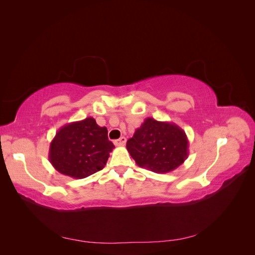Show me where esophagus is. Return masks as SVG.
Listing matches in <instances>:
<instances>
[{
  "mask_svg": "<svg viewBox=\"0 0 255 255\" xmlns=\"http://www.w3.org/2000/svg\"><path fill=\"white\" fill-rule=\"evenodd\" d=\"M126 142H127V138L126 137H120L119 139H117V140H115L114 141V143L116 144V145H118V146H121V145H125L126 144Z\"/></svg>",
  "mask_w": 255,
  "mask_h": 255,
  "instance_id": "obj_1",
  "label": "esophagus"
}]
</instances>
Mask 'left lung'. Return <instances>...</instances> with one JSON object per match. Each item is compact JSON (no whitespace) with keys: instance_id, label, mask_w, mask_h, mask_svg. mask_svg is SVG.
<instances>
[{"instance_id":"left-lung-1","label":"left lung","mask_w":255,"mask_h":255,"mask_svg":"<svg viewBox=\"0 0 255 255\" xmlns=\"http://www.w3.org/2000/svg\"><path fill=\"white\" fill-rule=\"evenodd\" d=\"M188 138L175 123L146 118L132 138L127 149L136 164L156 173L170 172L188 157Z\"/></svg>"}]
</instances>
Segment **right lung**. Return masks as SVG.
Segmentation results:
<instances>
[{
	"mask_svg": "<svg viewBox=\"0 0 255 255\" xmlns=\"http://www.w3.org/2000/svg\"><path fill=\"white\" fill-rule=\"evenodd\" d=\"M114 148L107 128L88 117L57 130L50 143L49 160L59 173L84 179L102 170Z\"/></svg>",
	"mask_w": 255,
	"mask_h": 255,
	"instance_id": "add662e5",
	"label": "right lung"
}]
</instances>
